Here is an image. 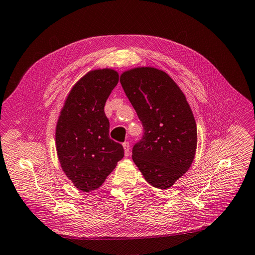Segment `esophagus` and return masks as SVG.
<instances>
[{"mask_svg":"<svg viewBox=\"0 0 255 255\" xmlns=\"http://www.w3.org/2000/svg\"><path fill=\"white\" fill-rule=\"evenodd\" d=\"M123 146H124V151H125V156H128L130 153V145H129V142H124L123 143Z\"/></svg>","mask_w":255,"mask_h":255,"instance_id":"1","label":"esophagus"}]
</instances>
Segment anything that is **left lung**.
I'll use <instances>...</instances> for the list:
<instances>
[{
	"instance_id": "8db88e82",
	"label": "left lung",
	"mask_w": 255,
	"mask_h": 255,
	"mask_svg": "<svg viewBox=\"0 0 255 255\" xmlns=\"http://www.w3.org/2000/svg\"><path fill=\"white\" fill-rule=\"evenodd\" d=\"M121 84L142 123L132 159L154 187L166 190L190 169L197 127L186 98L164 71L142 67L124 72Z\"/></svg>"
}]
</instances>
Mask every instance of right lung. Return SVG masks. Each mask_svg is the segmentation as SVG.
<instances>
[{
	"label": "right lung",
	"mask_w": 255,
	"mask_h": 255,
	"mask_svg": "<svg viewBox=\"0 0 255 255\" xmlns=\"http://www.w3.org/2000/svg\"><path fill=\"white\" fill-rule=\"evenodd\" d=\"M119 83L111 69L90 71L64 102L56 127L58 158L65 175L82 192L99 188L124 157L121 143L109 136L104 106Z\"/></svg>",
	"instance_id": "1"
}]
</instances>
